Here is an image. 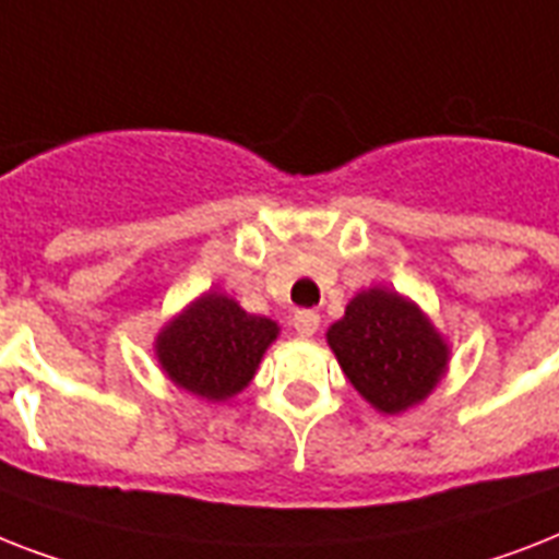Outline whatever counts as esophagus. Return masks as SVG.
Instances as JSON below:
<instances>
[{"mask_svg":"<svg viewBox=\"0 0 559 559\" xmlns=\"http://www.w3.org/2000/svg\"><path fill=\"white\" fill-rule=\"evenodd\" d=\"M294 329H297L300 337H311L320 329V314H314V311H297L294 314Z\"/></svg>","mask_w":559,"mask_h":559,"instance_id":"1","label":"esophagus"}]
</instances>
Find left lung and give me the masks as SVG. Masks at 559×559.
<instances>
[{
	"mask_svg": "<svg viewBox=\"0 0 559 559\" xmlns=\"http://www.w3.org/2000/svg\"><path fill=\"white\" fill-rule=\"evenodd\" d=\"M325 343L357 395L383 415L427 401L450 369L448 337L418 302L383 285L357 292Z\"/></svg>",
	"mask_w": 559,
	"mask_h": 559,
	"instance_id": "8db88e82",
	"label": "left lung"
}]
</instances>
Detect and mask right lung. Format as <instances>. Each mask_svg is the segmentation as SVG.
Segmentation results:
<instances>
[{
    "label": "right lung",
    "mask_w": 559,
    "mask_h": 559,
    "mask_svg": "<svg viewBox=\"0 0 559 559\" xmlns=\"http://www.w3.org/2000/svg\"><path fill=\"white\" fill-rule=\"evenodd\" d=\"M280 337L271 317L245 311L230 294L204 292L158 329L155 360L169 383L207 404L236 399Z\"/></svg>",
    "instance_id": "obj_1"
}]
</instances>
